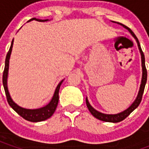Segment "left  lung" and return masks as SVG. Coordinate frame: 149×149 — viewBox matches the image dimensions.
I'll list each match as a JSON object with an SVG mask.
<instances>
[{
    "mask_svg": "<svg viewBox=\"0 0 149 149\" xmlns=\"http://www.w3.org/2000/svg\"><path fill=\"white\" fill-rule=\"evenodd\" d=\"M113 23H117V24H120L123 27L125 28L127 30H128V32L132 34V36L134 37L137 43L138 49L140 50V53H141V67H142V78H141V85H140V89H139V92H138L137 97L135 99V100L133 101V103L130 106L128 107L127 109H125V111H123L121 112H119V113H116V114H105V113H102V112H99L94 109L93 107L91 105L89 102H88V100L86 97V104H87V107L89 112H91V114L94 117H96L98 120H102V121L105 122H112V123H117V122H120L125 120L127 116H128L132 112H133L141 103V100H142V96H143V93H144V87H145V84H146V82H147V70H146V67H145V59H144V52H142V49H141V45H140V42L138 40L137 37H136V35L134 34V33L129 29L127 26H125V24H121V23H118V22H116V21H112Z\"/></svg>",
    "mask_w": 149,
    "mask_h": 149,
    "instance_id": "1",
    "label": "left lung"
}]
</instances>
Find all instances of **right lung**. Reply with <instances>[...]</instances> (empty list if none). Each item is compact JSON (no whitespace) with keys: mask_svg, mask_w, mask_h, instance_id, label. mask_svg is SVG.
<instances>
[{"mask_svg":"<svg viewBox=\"0 0 149 149\" xmlns=\"http://www.w3.org/2000/svg\"><path fill=\"white\" fill-rule=\"evenodd\" d=\"M49 21V19L47 20H40V19H37V18H32L30 19L29 22L31 21ZM13 40H12L11 46L10 49L8 50V53L6 55V58H5V69H4V72H3V86L5 88V95L7 97V100H8V104L12 107V109L14 110L15 112H17L19 115L22 116L23 118L25 119L26 120L31 122H39L45 120L49 117H51L52 114L55 112L56 106L58 104L59 100V90H60V87L61 85L62 82L64 80H62L58 85L56 88V90L53 94L52 100H50L48 104H46L45 106L40 108V109H24L22 107L19 106L18 104L15 103L13 100V99L10 97V94L8 92V84H7V79H8V66H9V59H10V56H11L12 49H13Z\"/></svg>","mask_w":149,"mask_h":149,"instance_id":"1","label":"right lung"}]
</instances>
